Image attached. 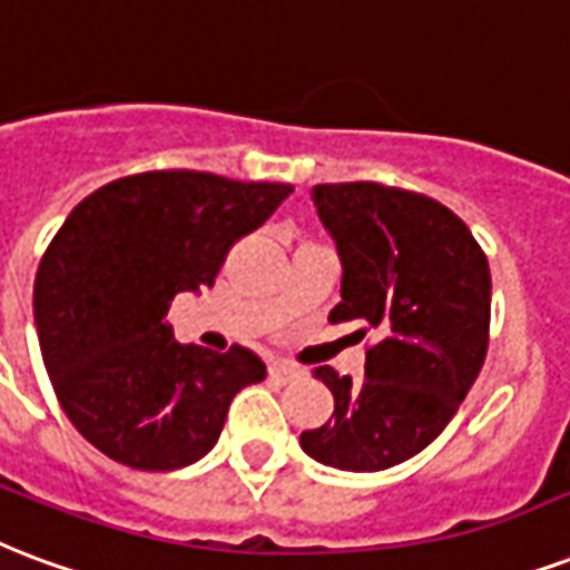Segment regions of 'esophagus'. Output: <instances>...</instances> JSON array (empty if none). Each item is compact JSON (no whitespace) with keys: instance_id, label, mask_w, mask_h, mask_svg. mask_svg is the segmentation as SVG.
<instances>
[{"instance_id":"esophagus-1","label":"esophagus","mask_w":570,"mask_h":570,"mask_svg":"<svg viewBox=\"0 0 570 570\" xmlns=\"http://www.w3.org/2000/svg\"><path fill=\"white\" fill-rule=\"evenodd\" d=\"M298 367H295V364H289V362H272L268 364V376H272V380H277V382H293L295 376H298Z\"/></svg>"}]
</instances>
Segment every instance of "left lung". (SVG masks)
Masks as SVG:
<instances>
[{"label":"left lung","mask_w":570,"mask_h":570,"mask_svg":"<svg viewBox=\"0 0 570 570\" xmlns=\"http://www.w3.org/2000/svg\"><path fill=\"white\" fill-rule=\"evenodd\" d=\"M314 206L341 256L332 323L380 332L364 380L314 376L334 394L332 419L304 430L316 463L380 472L440 436L481 373L490 341V266L451 208L376 181L316 185Z\"/></svg>","instance_id":"1"}]
</instances>
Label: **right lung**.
<instances>
[{"mask_svg":"<svg viewBox=\"0 0 570 570\" xmlns=\"http://www.w3.org/2000/svg\"><path fill=\"white\" fill-rule=\"evenodd\" d=\"M289 194L281 181L155 169L65 217L35 275V328L56 397L95 449L142 472L215 449L233 397L266 380V364L245 346L176 343L167 311L215 284L229 247Z\"/></svg>","mask_w":570,"mask_h":570,"instance_id":"1","label":"right lung"}]
</instances>
